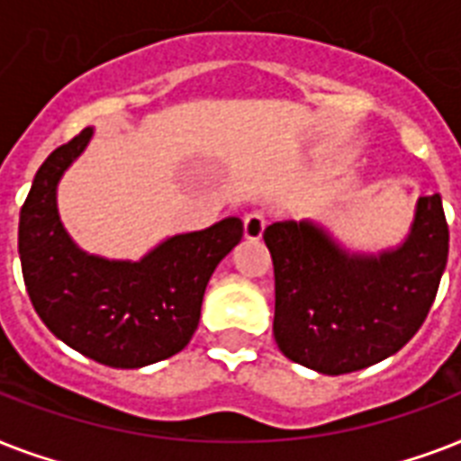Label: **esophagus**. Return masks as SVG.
I'll return each instance as SVG.
<instances>
[{
	"label": "esophagus",
	"instance_id": "1",
	"mask_svg": "<svg viewBox=\"0 0 461 461\" xmlns=\"http://www.w3.org/2000/svg\"><path fill=\"white\" fill-rule=\"evenodd\" d=\"M267 224V215L263 210H251L249 215L244 217V237L251 239V241H258L263 237Z\"/></svg>",
	"mask_w": 461,
	"mask_h": 461
}]
</instances>
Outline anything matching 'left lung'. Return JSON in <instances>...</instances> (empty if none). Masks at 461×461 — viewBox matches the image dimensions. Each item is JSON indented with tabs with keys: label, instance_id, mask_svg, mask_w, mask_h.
<instances>
[{
	"label": "left lung",
	"instance_id": "left-lung-1",
	"mask_svg": "<svg viewBox=\"0 0 461 461\" xmlns=\"http://www.w3.org/2000/svg\"><path fill=\"white\" fill-rule=\"evenodd\" d=\"M263 239L275 270V342L325 375L378 364L419 332L450 249L438 194L419 201L404 246L378 258L347 256L308 222H275Z\"/></svg>",
	"mask_w": 461,
	"mask_h": 461
}]
</instances>
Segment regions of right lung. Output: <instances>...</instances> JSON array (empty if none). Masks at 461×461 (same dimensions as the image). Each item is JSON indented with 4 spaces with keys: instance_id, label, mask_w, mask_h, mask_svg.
I'll return each mask as SVG.
<instances>
[{
    "instance_id": "add662e5",
    "label": "right lung",
    "mask_w": 461,
    "mask_h": 461,
    "mask_svg": "<svg viewBox=\"0 0 461 461\" xmlns=\"http://www.w3.org/2000/svg\"><path fill=\"white\" fill-rule=\"evenodd\" d=\"M90 136L83 129L35 174L18 220L21 270L32 308L61 342L97 364L140 368L191 342L210 275L241 241L244 224L227 217L167 239L140 263L86 256L61 227L54 191Z\"/></svg>"
}]
</instances>
